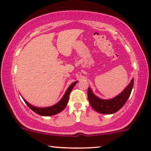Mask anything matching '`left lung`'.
I'll return each mask as SVG.
<instances>
[{
  "label": "left lung",
  "instance_id": "left-lung-1",
  "mask_svg": "<svg viewBox=\"0 0 151 151\" xmlns=\"http://www.w3.org/2000/svg\"><path fill=\"white\" fill-rule=\"evenodd\" d=\"M134 85V79H132L128 86L115 98L103 100L96 96L91 88L88 89V98L93 109L102 114H111L117 112L123 107L129 98Z\"/></svg>",
  "mask_w": 151,
  "mask_h": 151
}]
</instances>
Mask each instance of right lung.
<instances>
[{
	"label": "right lung",
	"mask_w": 151,
	"mask_h": 151,
	"mask_svg": "<svg viewBox=\"0 0 151 151\" xmlns=\"http://www.w3.org/2000/svg\"><path fill=\"white\" fill-rule=\"evenodd\" d=\"M77 82H78L77 81L73 82V83H72V84L68 87V88L67 89V91H65V93L63 96L61 100L59 101L58 102H57L56 104H54V105L48 106V107H37V106H33L32 104H30V103H28L27 101L25 100V99H24V98H22L23 100H24L25 103L27 104L28 107H29L30 109L33 110L34 112H35L36 114H39V115L40 116H49L55 115V114H57L60 113V112H61L66 107L67 104H68V100H69L70 93Z\"/></svg>",
	"instance_id": "1"
}]
</instances>
